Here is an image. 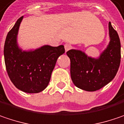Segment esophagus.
Here are the masks:
<instances>
[{
  "label": "esophagus",
  "mask_w": 124,
  "mask_h": 124,
  "mask_svg": "<svg viewBox=\"0 0 124 124\" xmlns=\"http://www.w3.org/2000/svg\"><path fill=\"white\" fill-rule=\"evenodd\" d=\"M64 47H65V52H68V50H70V49H71V45H70V44H68V43H66L64 45Z\"/></svg>",
  "instance_id": "obj_1"
}]
</instances>
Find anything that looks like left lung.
Wrapping results in <instances>:
<instances>
[{
	"label": "left lung",
	"mask_w": 124,
	"mask_h": 124,
	"mask_svg": "<svg viewBox=\"0 0 124 124\" xmlns=\"http://www.w3.org/2000/svg\"><path fill=\"white\" fill-rule=\"evenodd\" d=\"M110 41L99 58L88 56L80 50L67 52L70 59L72 82L81 89L95 91L110 82L116 75L121 62V43L117 32L109 22Z\"/></svg>",
	"instance_id": "obj_1"
}]
</instances>
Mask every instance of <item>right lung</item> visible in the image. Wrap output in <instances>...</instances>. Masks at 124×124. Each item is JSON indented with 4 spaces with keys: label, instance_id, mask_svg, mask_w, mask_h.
<instances>
[{
    "label": "right lung",
    "instance_id": "obj_1",
    "mask_svg": "<svg viewBox=\"0 0 124 124\" xmlns=\"http://www.w3.org/2000/svg\"><path fill=\"white\" fill-rule=\"evenodd\" d=\"M23 16L7 35L4 58L8 76L18 89L28 93H39L48 86L56 61L65 53L63 45H45L34 51H22L16 42Z\"/></svg>",
    "mask_w": 124,
    "mask_h": 124
}]
</instances>
